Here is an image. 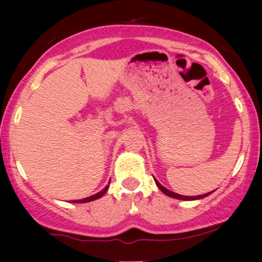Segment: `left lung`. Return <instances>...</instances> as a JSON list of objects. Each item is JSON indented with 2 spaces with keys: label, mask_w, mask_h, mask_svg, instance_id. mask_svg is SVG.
Segmentation results:
<instances>
[{
  "label": "left lung",
  "mask_w": 262,
  "mask_h": 262,
  "mask_svg": "<svg viewBox=\"0 0 262 262\" xmlns=\"http://www.w3.org/2000/svg\"><path fill=\"white\" fill-rule=\"evenodd\" d=\"M154 180H155V184L157 185V187H159L161 191H162L164 194L168 195V196H171V198H175V199H180V200H196V199H202V198H205V196L210 195L212 192H209V193H205V194H200V195H194V196H187V195H181V194H178V193H174L169 191V189H167L166 187H163L162 185L160 184L159 181L156 180L155 178H154Z\"/></svg>",
  "instance_id": "obj_1"
}]
</instances>
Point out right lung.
Here are the masks:
<instances>
[{"label":"right lung","instance_id":"add662e5","mask_svg":"<svg viewBox=\"0 0 262 262\" xmlns=\"http://www.w3.org/2000/svg\"><path fill=\"white\" fill-rule=\"evenodd\" d=\"M108 187H110V186H106V187L103 188L102 191H100L99 193H96V194H94V195L87 196V198L80 199V200H71V203H88V202H93V200H96V199L101 198V196L107 192V189H108Z\"/></svg>","mask_w":262,"mask_h":262}]
</instances>
